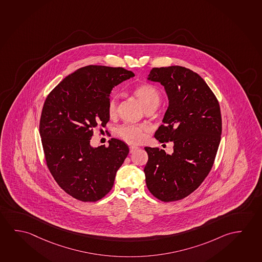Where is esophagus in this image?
<instances>
[{
	"mask_svg": "<svg viewBox=\"0 0 262 262\" xmlns=\"http://www.w3.org/2000/svg\"><path fill=\"white\" fill-rule=\"evenodd\" d=\"M137 149H138V147H137V146H134V145H131V146L129 147V150H130V154H133L134 152H136Z\"/></svg>",
	"mask_w": 262,
	"mask_h": 262,
	"instance_id": "1",
	"label": "esophagus"
}]
</instances>
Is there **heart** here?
<instances>
[{
	"label": "heart",
	"instance_id": "b5f03b06",
	"mask_svg": "<svg viewBox=\"0 0 262 262\" xmlns=\"http://www.w3.org/2000/svg\"><path fill=\"white\" fill-rule=\"evenodd\" d=\"M133 95L145 108V111L155 110L161 102V93L151 83H143L135 88ZM117 97H111L108 101L107 112L110 117L117 113ZM146 127L143 125H123L117 129L119 137L129 144L137 145L144 141Z\"/></svg>",
	"mask_w": 262,
	"mask_h": 262
}]
</instances>
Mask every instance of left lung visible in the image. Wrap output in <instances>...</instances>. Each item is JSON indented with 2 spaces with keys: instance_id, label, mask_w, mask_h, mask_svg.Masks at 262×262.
<instances>
[{
  "instance_id": "left-lung-1",
  "label": "left lung",
  "mask_w": 262,
  "mask_h": 262,
  "mask_svg": "<svg viewBox=\"0 0 262 262\" xmlns=\"http://www.w3.org/2000/svg\"><path fill=\"white\" fill-rule=\"evenodd\" d=\"M147 79L164 85L168 107L155 137L173 141V154L145 147V183L164 202L190 195L211 170L220 145L222 120L216 96L200 75L186 67H155Z\"/></svg>"
}]
</instances>
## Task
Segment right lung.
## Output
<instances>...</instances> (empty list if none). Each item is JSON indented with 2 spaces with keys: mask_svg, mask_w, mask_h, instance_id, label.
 Segmentation results:
<instances>
[{
  "mask_svg": "<svg viewBox=\"0 0 262 262\" xmlns=\"http://www.w3.org/2000/svg\"><path fill=\"white\" fill-rule=\"evenodd\" d=\"M135 76L123 67L88 66L67 76L46 97L40 136L46 165L62 190L75 200L95 202L112 189L129 148L111 138L92 147L94 129L106 125L113 88Z\"/></svg>",
  "mask_w": 262,
  "mask_h": 262,
  "instance_id": "obj_1",
  "label": "right lung"
}]
</instances>
